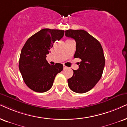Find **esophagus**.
I'll use <instances>...</instances> for the list:
<instances>
[{"label": "esophagus", "instance_id": "1", "mask_svg": "<svg viewBox=\"0 0 127 127\" xmlns=\"http://www.w3.org/2000/svg\"><path fill=\"white\" fill-rule=\"evenodd\" d=\"M63 68H64V69H65V68H67V67L66 66H65V65H64Z\"/></svg>", "mask_w": 127, "mask_h": 127}]
</instances>
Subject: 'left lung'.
<instances>
[{"instance_id":"left-lung-1","label":"left lung","mask_w":127,"mask_h":127,"mask_svg":"<svg viewBox=\"0 0 127 127\" xmlns=\"http://www.w3.org/2000/svg\"><path fill=\"white\" fill-rule=\"evenodd\" d=\"M66 37L76 42L74 58H79L78 70L67 80L69 88L77 93H85L93 89L101 77L105 57L100 43L84 30H67Z\"/></svg>"}]
</instances>
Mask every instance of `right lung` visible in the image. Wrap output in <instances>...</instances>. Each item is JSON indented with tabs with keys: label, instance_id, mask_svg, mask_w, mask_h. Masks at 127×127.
I'll return each instance as SVG.
<instances>
[{
	"label": "right lung",
	"instance_id": "obj_1",
	"mask_svg": "<svg viewBox=\"0 0 127 127\" xmlns=\"http://www.w3.org/2000/svg\"><path fill=\"white\" fill-rule=\"evenodd\" d=\"M64 31L43 29L28 38L22 48L19 68L25 84L37 93L51 89L56 75L63 69V65H50L46 60L53 43L63 37Z\"/></svg>",
	"mask_w": 127,
	"mask_h": 127
}]
</instances>
